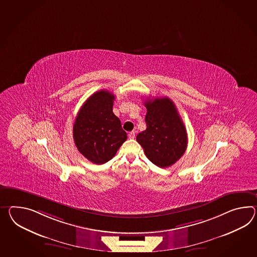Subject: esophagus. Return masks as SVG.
<instances>
[{"mask_svg":"<svg viewBox=\"0 0 257 257\" xmlns=\"http://www.w3.org/2000/svg\"><path fill=\"white\" fill-rule=\"evenodd\" d=\"M136 137V133L135 132H130L129 134H128V138H130V139H134Z\"/></svg>","mask_w":257,"mask_h":257,"instance_id":"1","label":"esophagus"}]
</instances>
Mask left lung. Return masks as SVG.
I'll list each match as a JSON object with an SVG mask.
<instances>
[{
  "label": "left lung",
  "instance_id": "1",
  "mask_svg": "<svg viewBox=\"0 0 257 257\" xmlns=\"http://www.w3.org/2000/svg\"><path fill=\"white\" fill-rule=\"evenodd\" d=\"M147 129L139 133L137 141L144 149L146 156L157 166L169 167L178 161L188 145V135L174 102L168 97L149 99Z\"/></svg>",
  "mask_w": 257,
  "mask_h": 257
}]
</instances>
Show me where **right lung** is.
Masks as SVG:
<instances>
[{
  "label": "right lung",
  "instance_id": "right-lung-1",
  "mask_svg": "<svg viewBox=\"0 0 257 257\" xmlns=\"http://www.w3.org/2000/svg\"><path fill=\"white\" fill-rule=\"evenodd\" d=\"M115 95L106 90L92 94L77 114L73 139L80 153L94 164H103L115 156L127 139L120 120L113 113Z\"/></svg>",
  "mask_w": 257,
  "mask_h": 257
}]
</instances>
